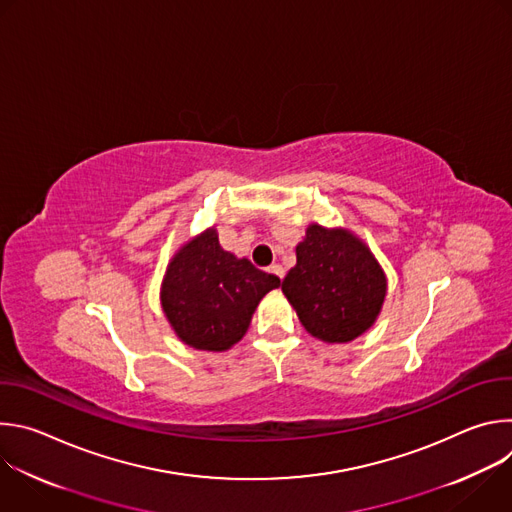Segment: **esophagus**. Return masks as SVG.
I'll list each match as a JSON object with an SVG mask.
<instances>
[{
    "mask_svg": "<svg viewBox=\"0 0 512 512\" xmlns=\"http://www.w3.org/2000/svg\"><path fill=\"white\" fill-rule=\"evenodd\" d=\"M269 273H273L275 277L283 279V275H285V269H283L281 265H277V263H275V265H271V267H269Z\"/></svg>",
    "mask_w": 512,
    "mask_h": 512,
    "instance_id": "1",
    "label": "esophagus"
}]
</instances>
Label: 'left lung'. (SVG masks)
<instances>
[{"label":"left lung","instance_id":"1","mask_svg":"<svg viewBox=\"0 0 512 512\" xmlns=\"http://www.w3.org/2000/svg\"><path fill=\"white\" fill-rule=\"evenodd\" d=\"M296 259L281 291L314 338L344 344L377 322L387 275L360 237L312 223L296 247Z\"/></svg>","mask_w":512,"mask_h":512}]
</instances>
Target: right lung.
Returning <instances> with one entry per match:
<instances>
[{"label": "right lung", "mask_w": 512, "mask_h": 512, "mask_svg": "<svg viewBox=\"0 0 512 512\" xmlns=\"http://www.w3.org/2000/svg\"><path fill=\"white\" fill-rule=\"evenodd\" d=\"M275 287L279 277L225 251L216 229L210 227L174 253L160 302L184 344L225 352L245 336L259 302Z\"/></svg>", "instance_id": "obj_1"}]
</instances>
